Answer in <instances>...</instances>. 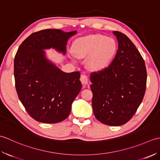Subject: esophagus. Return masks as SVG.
I'll use <instances>...</instances> for the list:
<instances>
[{
  "mask_svg": "<svg viewBox=\"0 0 160 160\" xmlns=\"http://www.w3.org/2000/svg\"><path fill=\"white\" fill-rule=\"evenodd\" d=\"M80 81L82 84H87L89 82V78L85 74H82L80 77Z\"/></svg>",
  "mask_w": 160,
  "mask_h": 160,
  "instance_id": "1",
  "label": "esophagus"
}]
</instances>
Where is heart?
<instances>
[{
	"label": "heart",
	"mask_w": 160,
	"mask_h": 160,
	"mask_svg": "<svg viewBox=\"0 0 160 160\" xmlns=\"http://www.w3.org/2000/svg\"><path fill=\"white\" fill-rule=\"evenodd\" d=\"M74 52L78 56L88 57V64L94 70L106 67L115 50L114 40L100 34L89 35L80 38L74 46Z\"/></svg>",
	"instance_id": "b5f03b06"
}]
</instances>
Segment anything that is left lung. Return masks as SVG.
<instances>
[{"instance_id": "8db88e82", "label": "left lung", "mask_w": 160, "mask_h": 160, "mask_svg": "<svg viewBox=\"0 0 160 160\" xmlns=\"http://www.w3.org/2000/svg\"><path fill=\"white\" fill-rule=\"evenodd\" d=\"M118 50L108 67L91 74L94 115L104 124L118 127L127 123L142 103L147 87L145 62L131 40L113 32Z\"/></svg>"}]
</instances>
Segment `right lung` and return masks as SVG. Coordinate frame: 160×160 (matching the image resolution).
<instances>
[{"label":"right lung","mask_w":160,"mask_h":160,"mask_svg":"<svg viewBox=\"0 0 160 160\" xmlns=\"http://www.w3.org/2000/svg\"><path fill=\"white\" fill-rule=\"evenodd\" d=\"M77 31L49 29L33 33L20 45L14 59L16 89L30 116L47 124L69 116L82 89L79 71L66 73L47 59L45 49L66 54L68 40Z\"/></svg>","instance_id":"obj_1"}]
</instances>
